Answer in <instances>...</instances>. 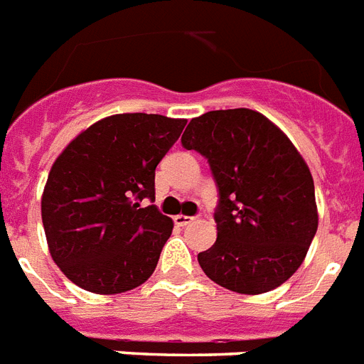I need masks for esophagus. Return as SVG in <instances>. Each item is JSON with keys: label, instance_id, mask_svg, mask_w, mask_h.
Listing matches in <instances>:
<instances>
[{"label": "esophagus", "instance_id": "1", "mask_svg": "<svg viewBox=\"0 0 364 364\" xmlns=\"http://www.w3.org/2000/svg\"><path fill=\"white\" fill-rule=\"evenodd\" d=\"M191 222H193V218L186 216V214H176V216H174V223L180 225V228H186V225H190Z\"/></svg>", "mask_w": 364, "mask_h": 364}]
</instances>
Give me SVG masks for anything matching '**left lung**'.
Here are the masks:
<instances>
[{
  "label": "left lung",
  "mask_w": 364,
  "mask_h": 364,
  "mask_svg": "<svg viewBox=\"0 0 364 364\" xmlns=\"http://www.w3.org/2000/svg\"><path fill=\"white\" fill-rule=\"evenodd\" d=\"M182 144L208 159L220 190L216 242L197 255L205 274L242 295L289 280L318 231L312 173L289 136L257 110L228 109L193 118Z\"/></svg>",
  "instance_id": "left-lung-1"
}]
</instances>
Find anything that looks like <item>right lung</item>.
Instances as JSON below:
<instances>
[{"mask_svg":"<svg viewBox=\"0 0 364 364\" xmlns=\"http://www.w3.org/2000/svg\"><path fill=\"white\" fill-rule=\"evenodd\" d=\"M186 122L144 112L107 116L52 164L41 218L52 259L73 284L116 295L152 276L174 223L142 200L156 199V167Z\"/></svg>","mask_w":364,"mask_h":364,"instance_id":"right-lung-1","label":"right lung"}]
</instances>
